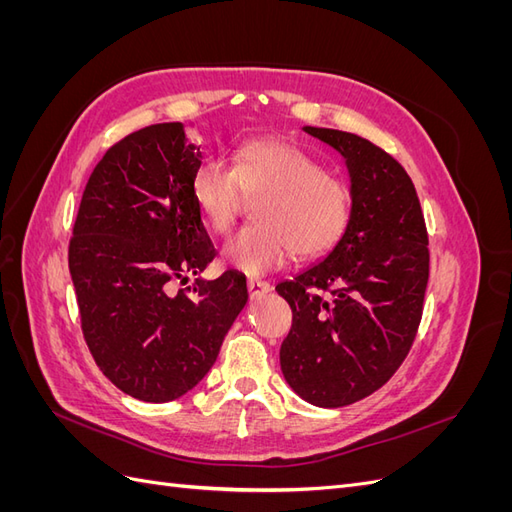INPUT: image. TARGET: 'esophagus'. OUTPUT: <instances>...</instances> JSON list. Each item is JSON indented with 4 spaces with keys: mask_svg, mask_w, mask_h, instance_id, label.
Here are the masks:
<instances>
[{
    "mask_svg": "<svg viewBox=\"0 0 512 512\" xmlns=\"http://www.w3.org/2000/svg\"><path fill=\"white\" fill-rule=\"evenodd\" d=\"M271 290L269 282H262V280H247V292H250V297H262V294H267Z\"/></svg>",
    "mask_w": 512,
    "mask_h": 512,
    "instance_id": "obj_1",
    "label": "esophagus"
}]
</instances>
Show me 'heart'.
Masks as SVG:
<instances>
[{
    "instance_id": "heart-1",
    "label": "heart",
    "mask_w": 512,
    "mask_h": 512,
    "mask_svg": "<svg viewBox=\"0 0 512 512\" xmlns=\"http://www.w3.org/2000/svg\"><path fill=\"white\" fill-rule=\"evenodd\" d=\"M235 166L218 158L200 162L190 181L192 200L209 230L224 235L245 211L256 205L258 226L232 235L222 247V262L245 275L280 269L294 256L316 260L342 241L352 220V188L312 153L280 138L243 143Z\"/></svg>"
}]
</instances>
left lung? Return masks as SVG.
<instances>
[{"label": "left lung", "instance_id": "8db88e82", "mask_svg": "<svg viewBox=\"0 0 512 512\" xmlns=\"http://www.w3.org/2000/svg\"><path fill=\"white\" fill-rule=\"evenodd\" d=\"M303 130L344 156L354 211L327 256L275 286L292 309L280 363L294 393L339 408L378 391L408 356L423 316L429 239L414 183L393 156L350 132Z\"/></svg>", "mask_w": 512, "mask_h": 512}]
</instances>
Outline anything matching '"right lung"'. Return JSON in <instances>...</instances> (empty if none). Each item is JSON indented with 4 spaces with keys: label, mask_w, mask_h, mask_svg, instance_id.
Listing matches in <instances>:
<instances>
[{
    "label": "right lung",
    "mask_w": 512,
    "mask_h": 512,
    "mask_svg": "<svg viewBox=\"0 0 512 512\" xmlns=\"http://www.w3.org/2000/svg\"><path fill=\"white\" fill-rule=\"evenodd\" d=\"M200 162L179 121L128 134L91 173L72 228L68 265L89 352L117 389L151 404L207 376L247 303L237 271L173 290L215 256L190 192Z\"/></svg>",
    "instance_id": "1"
}]
</instances>
